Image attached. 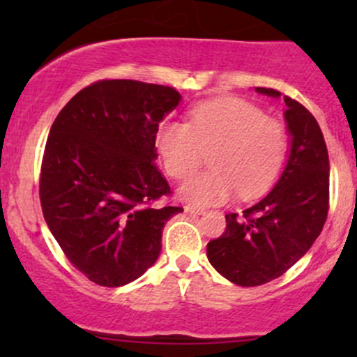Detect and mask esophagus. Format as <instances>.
Returning <instances> with one entry per match:
<instances>
[{
	"label": "esophagus",
	"instance_id": "34e87169",
	"mask_svg": "<svg viewBox=\"0 0 357 357\" xmlns=\"http://www.w3.org/2000/svg\"><path fill=\"white\" fill-rule=\"evenodd\" d=\"M184 211L191 213V215H202V213L204 211V208L195 206V204H186V206H184Z\"/></svg>",
	"mask_w": 357,
	"mask_h": 357
}]
</instances>
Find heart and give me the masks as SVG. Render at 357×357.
<instances>
[{"instance_id":"heart-1","label":"heart","mask_w":357,"mask_h":357,"mask_svg":"<svg viewBox=\"0 0 357 357\" xmlns=\"http://www.w3.org/2000/svg\"><path fill=\"white\" fill-rule=\"evenodd\" d=\"M158 149L176 179L195 173L210 153L211 167L188 179L181 195L195 203H220L235 191L248 199L268 190L285 166L289 134L260 107L228 97L199 104L190 122H166Z\"/></svg>"}]
</instances>
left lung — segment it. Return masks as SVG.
<instances>
[{
	"instance_id": "8db88e82",
	"label": "left lung",
	"mask_w": 357,
	"mask_h": 357,
	"mask_svg": "<svg viewBox=\"0 0 357 357\" xmlns=\"http://www.w3.org/2000/svg\"><path fill=\"white\" fill-rule=\"evenodd\" d=\"M257 92L280 97L275 89ZM284 100L292 136L284 173L264 199L241 215L228 213L223 235L206 247L213 267L241 287L284 275L312 247L329 211V154L321 127L301 102Z\"/></svg>"
}]
</instances>
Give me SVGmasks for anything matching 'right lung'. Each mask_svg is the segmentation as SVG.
Listing matches in <instances>:
<instances>
[{"label": "right lung", "mask_w": 357, "mask_h": 357, "mask_svg": "<svg viewBox=\"0 0 357 357\" xmlns=\"http://www.w3.org/2000/svg\"><path fill=\"white\" fill-rule=\"evenodd\" d=\"M173 87L139 80L90 84L60 110L40 171L42 211L61 252L93 284L121 287L158 260L166 221L181 213L155 166L159 122Z\"/></svg>", "instance_id": "obj_1"}]
</instances>
